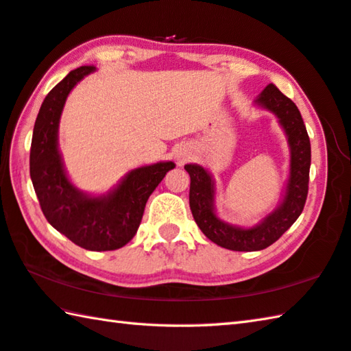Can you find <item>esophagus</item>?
<instances>
[{
    "label": "esophagus",
    "mask_w": 351,
    "mask_h": 351,
    "mask_svg": "<svg viewBox=\"0 0 351 351\" xmlns=\"http://www.w3.org/2000/svg\"><path fill=\"white\" fill-rule=\"evenodd\" d=\"M178 158H181V156H178Z\"/></svg>",
    "instance_id": "obj_1"
}]
</instances>
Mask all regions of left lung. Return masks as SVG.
Returning a JSON list of instances; mask_svg holds the SVG:
<instances>
[{"instance_id": "8db88e82", "label": "left lung", "mask_w": 351, "mask_h": 351, "mask_svg": "<svg viewBox=\"0 0 351 351\" xmlns=\"http://www.w3.org/2000/svg\"><path fill=\"white\" fill-rule=\"evenodd\" d=\"M254 103L277 117L291 154L285 195L269 215L252 226L222 221L216 213L215 178L199 164L184 166L190 175V210L195 222L211 242L231 251H260L277 242L301 215L308 190L311 140L297 105L274 84L267 85Z\"/></svg>"}]
</instances>
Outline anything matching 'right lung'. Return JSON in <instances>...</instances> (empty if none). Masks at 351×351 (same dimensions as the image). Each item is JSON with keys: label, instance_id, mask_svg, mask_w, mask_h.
Segmentation results:
<instances>
[{"label": "right lung", "instance_id": "add662e5", "mask_svg": "<svg viewBox=\"0 0 351 351\" xmlns=\"http://www.w3.org/2000/svg\"><path fill=\"white\" fill-rule=\"evenodd\" d=\"M95 71L80 66L68 73L47 94L33 128L30 178L40 208L53 228L89 251H114L136 234L149 196L175 162L141 166L101 195L82 191L71 182L59 150V123L73 88Z\"/></svg>", "mask_w": 351, "mask_h": 351}]
</instances>
